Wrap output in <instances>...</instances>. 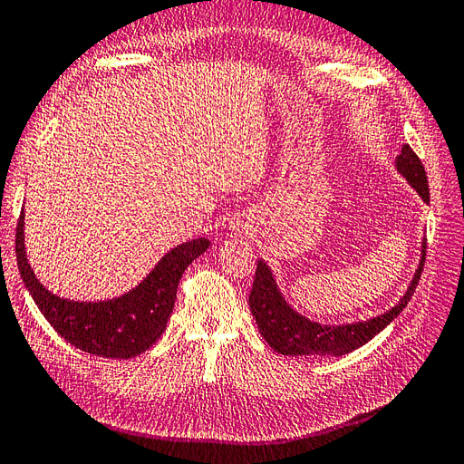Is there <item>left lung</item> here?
I'll return each mask as SVG.
<instances>
[{"mask_svg": "<svg viewBox=\"0 0 464 464\" xmlns=\"http://www.w3.org/2000/svg\"><path fill=\"white\" fill-rule=\"evenodd\" d=\"M397 170L409 179V184L418 191L420 198L430 203L428 176L422 160L409 147L402 145V150L395 160ZM426 263V242H422V257L414 273L412 283L406 290L401 302L391 307L389 312L372 317L368 321L348 323V325H321L317 321L307 319L294 312L280 294L275 276L263 259L257 261L254 286L249 292V310L256 317L259 333L278 354L286 356H343L353 353L372 341L377 333H382L389 323L395 319L406 304L411 302L412 294L422 276Z\"/></svg>", "mask_w": 464, "mask_h": 464, "instance_id": "1", "label": "left lung"}]
</instances>
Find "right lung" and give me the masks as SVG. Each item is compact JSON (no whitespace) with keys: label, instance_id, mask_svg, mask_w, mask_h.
I'll return each mask as SVG.
<instances>
[{"label":"right lung","instance_id":"add662e5","mask_svg":"<svg viewBox=\"0 0 464 464\" xmlns=\"http://www.w3.org/2000/svg\"><path fill=\"white\" fill-rule=\"evenodd\" d=\"M210 242L198 237L179 244L133 290L120 298L75 302L55 296L38 283L24 251V215L21 213L15 254L26 290L50 325L75 348L102 358H133L160 339L174 310L179 278Z\"/></svg>","mask_w":464,"mask_h":464}]
</instances>
